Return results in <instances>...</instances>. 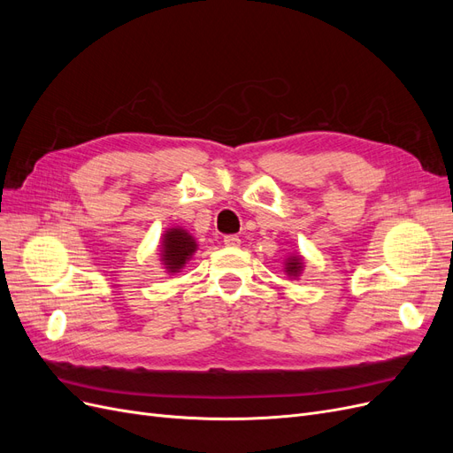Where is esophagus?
I'll return each mask as SVG.
<instances>
[{"mask_svg": "<svg viewBox=\"0 0 453 453\" xmlns=\"http://www.w3.org/2000/svg\"><path fill=\"white\" fill-rule=\"evenodd\" d=\"M223 242H225V245H228V248H238V245L242 243L240 236H236V234H226L223 238Z\"/></svg>", "mask_w": 453, "mask_h": 453, "instance_id": "1", "label": "esophagus"}]
</instances>
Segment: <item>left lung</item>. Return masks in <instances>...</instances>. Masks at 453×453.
<instances>
[{
	"label": "left lung",
	"mask_w": 453,
	"mask_h": 453,
	"mask_svg": "<svg viewBox=\"0 0 453 453\" xmlns=\"http://www.w3.org/2000/svg\"><path fill=\"white\" fill-rule=\"evenodd\" d=\"M300 268H303V260H300V257L289 258V263H287V273L296 276V273H300Z\"/></svg>",
	"instance_id": "left-lung-1"
}]
</instances>
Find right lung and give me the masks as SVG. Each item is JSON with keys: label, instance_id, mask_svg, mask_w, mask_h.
I'll use <instances>...</instances> for the list:
<instances>
[{"label": "right lung", "instance_id": "1", "mask_svg": "<svg viewBox=\"0 0 453 453\" xmlns=\"http://www.w3.org/2000/svg\"><path fill=\"white\" fill-rule=\"evenodd\" d=\"M162 260L170 272H177L196 251V242L188 232L181 228H172L162 243Z\"/></svg>", "mask_w": 453, "mask_h": 453}]
</instances>
